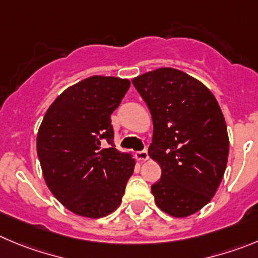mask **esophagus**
Returning a JSON list of instances; mask_svg holds the SVG:
<instances>
[{
  "mask_svg": "<svg viewBox=\"0 0 258 258\" xmlns=\"http://www.w3.org/2000/svg\"><path fill=\"white\" fill-rule=\"evenodd\" d=\"M136 159L137 160H140V162H145V160H148L149 159V154H148V150H141V151H137L136 153Z\"/></svg>",
  "mask_w": 258,
  "mask_h": 258,
  "instance_id": "esophagus-1",
  "label": "esophagus"
}]
</instances>
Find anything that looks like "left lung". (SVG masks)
I'll use <instances>...</instances> for the list:
<instances>
[{
  "label": "left lung",
  "mask_w": 258,
  "mask_h": 258,
  "mask_svg": "<svg viewBox=\"0 0 258 258\" xmlns=\"http://www.w3.org/2000/svg\"><path fill=\"white\" fill-rule=\"evenodd\" d=\"M154 123L149 155L162 168L151 186L156 205L175 218L196 213L215 195L229 154L215 96L179 70L163 67L132 80Z\"/></svg>",
  "instance_id": "left-lung-1"
}]
</instances>
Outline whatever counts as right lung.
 Instances as JSON below:
<instances>
[{"label":"right lung","instance_id":"1","mask_svg":"<svg viewBox=\"0 0 258 258\" xmlns=\"http://www.w3.org/2000/svg\"><path fill=\"white\" fill-rule=\"evenodd\" d=\"M128 88L126 79L91 76L66 89L43 118L37 153L45 183L78 215L113 213L134 173V159L115 149L110 121Z\"/></svg>","mask_w":258,"mask_h":258}]
</instances>
